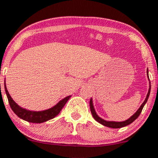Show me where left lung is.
I'll use <instances>...</instances> for the list:
<instances>
[{"mask_svg":"<svg viewBox=\"0 0 158 158\" xmlns=\"http://www.w3.org/2000/svg\"><path fill=\"white\" fill-rule=\"evenodd\" d=\"M147 76H148V69H147ZM150 89H149L148 94H147V97H146L145 101H144V102L143 103L142 105L140 106V107L138 109V110H137L136 112H135V114L132 116V117L129 118L128 120L125 121V122H107V121H105V120H103L102 118H101L99 116H97V114H96L95 110H94V106H93L92 100L90 99V101H89V107H90L91 114H92L93 117L94 118V119H95L97 122H98L99 123L102 124L103 126H107V127H109V128H113V129H119V128L125 127V126H128V125L131 124L132 122H133L137 118L139 117V114H140V113H141V111H142L144 105H145V104L147 103V100H148V97H149V96H150Z\"/></svg>","mask_w":158,"mask_h":158,"instance_id":"8db88e82","label":"left lung"}]
</instances>
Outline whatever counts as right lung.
I'll return each mask as SVG.
<instances>
[{"label": "right lung", "instance_id": "add662e5", "mask_svg": "<svg viewBox=\"0 0 158 158\" xmlns=\"http://www.w3.org/2000/svg\"><path fill=\"white\" fill-rule=\"evenodd\" d=\"M4 89H5L6 94H7V97H8L10 107H11V110L14 111L15 114L19 116L20 118L23 119L26 122H32V123H42V122L50 120V119L54 118L55 116H57L59 113L61 112V109L63 108L64 104L67 103V101L71 97L70 96L65 97L62 101H60L57 105L53 107L52 108L48 109V110H43V111H32V110H26L23 107H19L12 100L8 89L6 88L5 85H4Z\"/></svg>", "mask_w": 158, "mask_h": 158}]
</instances>
